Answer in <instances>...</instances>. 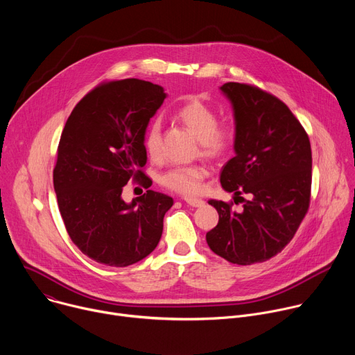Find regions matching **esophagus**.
Wrapping results in <instances>:
<instances>
[{
    "instance_id": "34e87169",
    "label": "esophagus",
    "mask_w": 355,
    "mask_h": 355,
    "mask_svg": "<svg viewBox=\"0 0 355 355\" xmlns=\"http://www.w3.org/2000/svg\"><path fill=\"white\" fill-rule=\"evenodd\" d=\"M185 204L189 205V207H193V208H200L205 205V200L204 199H199V198H184Z\"/></svg>"
}]
</instances>
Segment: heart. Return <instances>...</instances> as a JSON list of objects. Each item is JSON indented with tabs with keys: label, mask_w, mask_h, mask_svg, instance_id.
Segmentation results:
<instances>
[{
	"label": "heart",
	"mask_w": 355,
	"mask_h": 355,
	"mask_svg": "<svg viewBox=\"0 0 355 355\" xmlns=\"http://www.w3.org/2000/svg\"><path fill=\"white\" fill-rule=\"evenodd\" d=\"M177 119L199 140L200 153L209 159L223 157L233 147L237 128L234 121H218L216 111L199 98H189L178 108ZM143 147L150 160L157 162L163 153L162 123L150 122L143 135ZM207 167L200 164L178 166L162 174L160 182L170 191L181 195H196L202 189Z\"/></svg>",
	"instance_id": "b5f03b06"
}]
</instances>
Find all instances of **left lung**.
Returning a JSON list of instances; mask_svg holds the SVG:
<instances>
[{
    "mask_svg": "<svg viewBox=\"0 0 355 355\" xmlns=\"http://www.w3.org/2000/svg\"><path fill=\"white\" fill-rule=\"evenodd\" d=\"M234 111L236 156L220 171L233 202L211 199L219 214L207 233L215 254L229 263L250 266L277 256L292 240L308 214L312 187V150L306 130L275 95L251 84L220 87ZM248 193L245 201L239 195Z\"/></svg>",
    "mask_w": 355,
    "mask_h": 355,
    "instance_id": "left-lung-1",
    "label": "left lung"
}]
</instances>
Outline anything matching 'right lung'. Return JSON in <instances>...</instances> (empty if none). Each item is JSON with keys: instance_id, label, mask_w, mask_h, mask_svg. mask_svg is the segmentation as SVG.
I'll use <instances>...</instances> for the list:
<instances>
[{"instance_id": "add662e5", "label": "right lung", "mask_w": 355, "mask_h": 355, "mask_svg": "<svg viewBox=\"0 0 355 355\" xmlns=\"http://www.w3.org/2000/svg\"><path fill=\"white\" fill-rule=\"evenodd\" d=\"M164 98L163 87L137 78L101 83L62 132L53 170L59 211L71 241L99 264L132 266L160 241L173 198L147 189L126 204L122 191L129 180L151 185L143 135Z\"/></svg>"}]
</instances>
